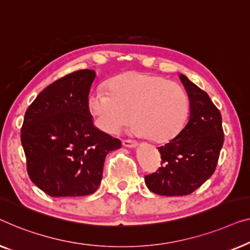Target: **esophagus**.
I'll use <instances>...</instances> for the list:
<instances>
[{"label":"esophagus","instance_id":"1","mask_svg":"<svg viewBox=\"0 0 250 250\" xmlns=\"http://www.w3.org/2000/svg\"><path fill=\"white\" fill-rule=\"evenodd\" d=\"M122 145L125 147H135L137 145V143L135 140H131V139H124L122 140Z\"/></svg>","mask_w":250,"mask_h":250}]
</instances>
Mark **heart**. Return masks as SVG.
Segmentation results:
<instances>
[{
    "mask_svg": "<svg viewBox=\"0 0 250 250\" xmlns=\"http://www.w3.org/2000/svg\"><path fill=\"white\" fill-rule=\"evenodd\" d=\"M106 87L107 91L93 90L88 96L91 114L105 132L115 135L132 118L133 132L162 144L175 138L187 122V91L164 77L125 72L108 80Z\"/></svg>",
    "mask_w": 250,
    "mask_h": 250,
    "instance_id": "obj_1",
    "label": "heart"
}]
</instances>
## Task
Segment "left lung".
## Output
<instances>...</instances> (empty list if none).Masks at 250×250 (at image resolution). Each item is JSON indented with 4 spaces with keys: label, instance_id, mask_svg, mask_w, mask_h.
Instances as JSON below:
<instances>
[{
    "label": "left lung",
    "instance_id": "1",
    "mask_svg": "<svg viewBox=\"0 0 250 250\" xmlns=\"http://www.w3.org/2000/svg\"><path fill=\"white\" fill-rule=\"evenodd\" d=\"M190 101V117L180 133L159 147L161 167L145 175L150 191L186 196L198 189L215 171L224 142L222 117L203 89L180 75Z\"/></svg>",
    "mask_w": 250,
    "mask_h": 250
}]
</instances>
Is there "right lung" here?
<instances>
[{"label": "right lung", "instance_id": "right-lung-1", "mask_svg": "<svg viewBox=\"0 0 250 250\" xmlns=\"http://www.w3.org/2000/svg\"><path fill=\"white\" fill-rule=\"evenodd\" d=\"M93 70L55 80L28 106L21 144L30 180L51 197L87 196L97 190L107 153L121 147L93 125L88 107Z\"/></svg>", "mask_w": 250, "mask_h": 250}]
</instances>
